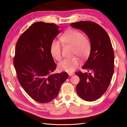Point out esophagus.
I'll return each instance as SVG.
<instances>
[{
	"label": "esophagus",
	"mask_w": 127,
	"mask_h": 127,
	"mask_svg": "<svg viewBox=\"0 0 127 127\" xmlns=\"http://www.w3.org/2000/svg\"><path fill=\"white\" fill-rule=\"evenodd\" d=\"M68 75H69V76H71L74 75V73H68Z\"/></svg>",
	"instance_id": "obj_1"
}]
</instances>
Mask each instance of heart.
I'll list each match as a JSON object with an SVG mask.
<instances>
[{"label":"heart","mask_w":127,"mask_h":127,"mask_svg":"<svg viewBox=\"0 0 127 127\" xmlns=\"http://www.w3.org/2000/svg\"><path fill=\"white\" fill-rule=\"evenodd\" d=\"M60 40L65 44L73 46V54L82 58L89 55L90 51V43L89 39L81 32L74 29H69L62 35ZM50 52L52 57L57 61H60L62 56V45L57 40H53L50 46ZM79 58L74 57L65 59L58 64V69L61 71L67 72H73L80 65Z\"/></svg>","instance_id":"heart-1"}]
</instances>
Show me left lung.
I'll return each instance as SVG.
<instances>
[{"label": "left lung", "instance_id": "left-lung-1", "mask_svg": "<svg viewBox=\"0 0 127 127\" xmlns=\"http://www.w3.org/2000/svg\"><path fill=\"white\" fill-rule=\"evenodd\" d=\"M87 35L91 50L82 69L89 72H76L80 81L76 86L78 96L87 101L100 98L107 90L114 73V53L107 32L97 24L81 21L70 24Z\"/></svg>", "mask_w": 127, "mask_h": 127}]
</instances>
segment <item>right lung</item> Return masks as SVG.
<instances>
[{"mask_svg": "<svg viewBox=\"0 0 127 127\" xmlns=\"http://www.w3.org/2000/svg\"><path fill=\"white\" fill-rule=\"evenodd\" d=\"M60 32L54 23L36 22L20 36L16 45L13 64L18 79L26 93L41 103L55 99L68 78L66 72L51 73L56 64L50 46Z\"/></svg>", "mask_w": 127, "mask_h": 127, "instance_id": "1", "label": "right lung"}]
</instances>
